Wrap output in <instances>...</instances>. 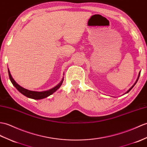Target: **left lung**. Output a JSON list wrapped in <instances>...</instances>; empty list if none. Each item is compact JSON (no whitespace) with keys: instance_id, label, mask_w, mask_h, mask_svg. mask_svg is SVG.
Listing matches in <instances>:
<instances>
[{"instance_id":"1","label":"left lung","mask_w":147,"mask_h":147,"mask_svg":"<svg viewBox=\"0 0 147 147\" xmlns=\"http://www.w3.org/2000/svg\"><path fill=\"white\" fill-rule=\"evenodd\" d=\"M139 75H140V74H139ZM138 78H139V76H138ZM138 79H137V81H138ZM136 83H135V84H136ZM135 84H134V85H135ZM134 86H132V87H131V88H130V89H129V90H128V91H127V93H128V92H129V91H130V90H131V88H133V87H134Z\"/></svg>"}]
</instances>
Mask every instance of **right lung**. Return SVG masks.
Returning a JSON list of instances; mask_svg holds the SVG:
<instances>
[{"mask_svg":"<svg viewBox=\"0 0 147 147\" xmlns=\"http://www.w3.org/2000/svg\"><path fill=\"white\" fill-rule=\"evenodd\" d=\"M8 72H9V76L10 80H11V83H12L13 86L16 87V89L18 90L20 93H22L26 97L29 98H32V99H34V100H40V99L45 98L47 96H50L51 94H52L53 93H54V92H55L57 89H59L60 86H61V84H62L63 81V80L59 84L57 85L56 86H55L49 90L45 91H41V92L33 91H30L28 90H26V89H25V88H24L20 86H19V85L14 80H13L9 69H8Z\"/></svg>","mask_w":147,"mask_h":147,"instance_id":"add662e5","label":"right lung"}]
</instances>
